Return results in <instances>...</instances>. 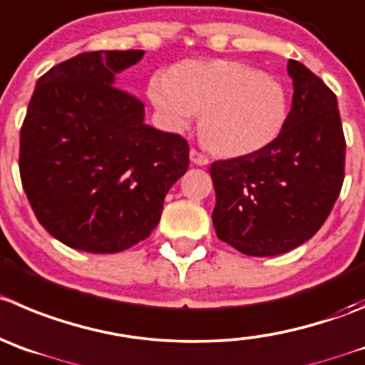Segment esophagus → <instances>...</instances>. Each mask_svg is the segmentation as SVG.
<instances>
[{"label": "esophagus", "instance_id": "34e87169", "mask_svg": "<svg viewBox=\"0 0 365 365\" xmlns=\"http://www.w3.org/2000/svg\"><path fill=\"white\" fill-rule=\"evenodd\" d=\"M189 156H190V162L196 163V165H207V163H209V158H207V155L196 151V149H190Z\"/></svg>", "mask_w": 365, "mask_h": 365}]
</instances>
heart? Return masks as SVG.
<instances>
[{
    "label": "heart",
    "mask_w": 365,
    "mask_h": 365,
    "mask_svg": "<svg viewBox=\"0 0 365 365\" xmlns=\"http://www.w3.org/2000/svg\"><path fill=\"white\" fill-rule=\"evenodd\" d=\"M149 97L175 129L200 117L203 144L223 156L259 151L277 138L288 117V95L274 77L237 61H185L155 77Z\"/></svg>",
    "instance_id": "b5f03b06"
}]
</instances>
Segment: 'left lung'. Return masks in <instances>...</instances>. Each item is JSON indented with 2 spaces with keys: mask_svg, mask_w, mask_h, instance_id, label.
<instances>
[{
  "mask_svg": "<svg viewBox=\"0 0 365 365\" xmlns=\"http://www.w3.org/2000/svg\"><path fill=\"white\" fill-rule=\"evenodd\" d=\"M294 101L275 140L210 165L217 237L241 254L270 257L308 241L344 182L346 140L336 97L299 61H288Z\"/></svg>",
  "mask_w": 365,
  "mask_h": 365,
  "instance_id": "1",
  "label": "left lung"
}]
</instances>
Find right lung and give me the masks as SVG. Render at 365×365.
<instances>
[{
  "label": "right lung",
  "instance_id": "right-lung-1",
  "mask_svg": "<svg viewBox=\"0 0 365 365\" xmlns=\"http://www.w3.org/2000/svg\"><path fill=\"white\" fill-rule=\"evenodd\" d=\"M144 50L71 57L39 77L19 140L23 189L66 247L115 254L145 240L189 169V144L144 122V104L115 77Z\"/></svg>",
  "mask_w": 365,
  "mask_h": 365
}]
</instances>
